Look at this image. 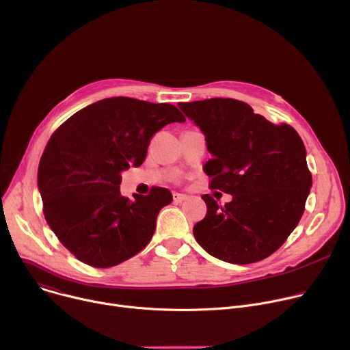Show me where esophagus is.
<instances>
[{"instance_id":"1","label":"esophagus","mask_w":350,"mask_h":350,"mask_svg":"<svg viewBox=\"0 0 350 350\" xmlns=\"http://www.w3.org/2000/svg\"><path fill=\"white\" fill-rule=\"evenodd\" d=\"M187 198H188V196L184 195V193H178V192H174V193H173V202H174V203H181V202H184Z\"/></svg>"}]
</instances>
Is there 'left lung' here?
I'll return each instance as SVG.
<instances>
[{
	"label": "left lung",
	"mask_w": 350,
	"mask_h": 350,
	"mask_svg": "<svg viewBox=\"0 0 350 350\" xmlns=\"http://www.w3.org/2000/svg\"><path fill=\"white\" fill-rule=\"evenodd\" d=\"M178 107L204 135L213 157L204 165L210 188L232 195L222 207L202 196L207 214L193 226L196 242L230 264L269 257L298 225L312 188L302 139L290 125H273L235 98Z\"/></svg>",
	"instance_id": "8db88e82"
}]
</instances>
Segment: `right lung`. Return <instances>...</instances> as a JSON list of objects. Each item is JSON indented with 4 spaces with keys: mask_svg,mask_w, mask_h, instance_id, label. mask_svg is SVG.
I'll return each mask as SVG.
<instances>
[{
    "mask_svg": "<svg viewBox=\"0 0 350 350\" xmlns=\"http://www.w3.org/2000/svg\"><path fill=\"white\" fill-rule=\"evenodd\" d=\"M185 122L177 107L111 97L75 112L52 135L38 166L44 214L63 246L94 268L118 265L151 241L166 188L121 195L122 172L140 166L151 137Z\"/></svg>",
    "mask_w": 350,
    "mask_h": 350,
    "instance_id": "right-lung-1",
    "label": "right lung"
}]
</instances>
